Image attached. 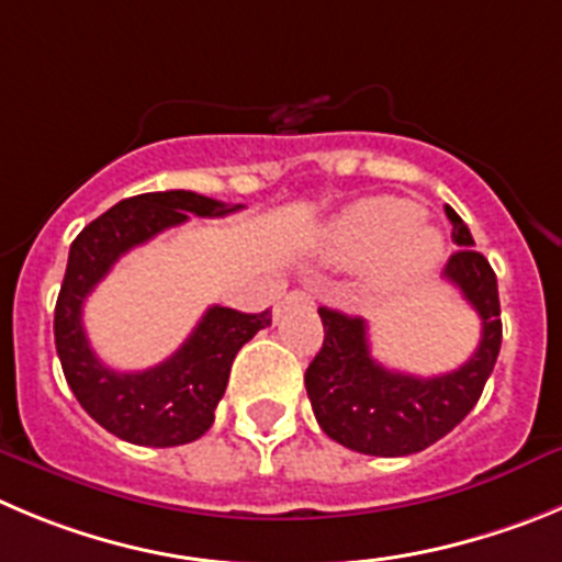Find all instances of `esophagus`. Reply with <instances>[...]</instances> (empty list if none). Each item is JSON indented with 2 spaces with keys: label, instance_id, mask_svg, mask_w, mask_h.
<instances>
[{
  "label": "esophagus",
  "instance_id": "1",
  "mask_svg": "<svg viewBox=\"0 0 562 562\" xmlns=\"http://www.w3.org/2000/svg\"><path fill=\"white\" fill-rule=\"evenodd\" d=\"M295 306L312 308V306H315V301H312V295H308V292H290V295H286L284 301L278 303L276 315H281V312H286V308H295Z\"/></svg>",
  "mask_w": 562,
  "mask_h": 562
}]
</instances>
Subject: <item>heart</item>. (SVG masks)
<instances>
[{
    "label": "heart",
    "mask_w": 562,
    "mask_h": 562,
    "mask_svg": "<svg viewBox=\"0 0 562 562\" xmlns=\"http://www.w3.org/2000/svg\"><path fill=\"white\" fill-rule=\"evenodd\" d=\"M420 209L401 198H364L334 220L323 234L321 254L328 265L357 267L375 261V284L404 286L420 281L440 259L437 231L418 223Z\"/></svg>",
    "instance_id": "1"
}]
</instances>
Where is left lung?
I'll list each match as a JSON object with an SVG mask.
<instances>
[{"label": "left lung", "mask_w": 562, "mask_h": 562, "mask_svg": "<svg viewBox=\"0 0 562 562\" xmlns=\"http://www.w3.org/2000/svg\"><path fill=\"white\" fill-rule=\"evenodd\" d=\"M451 254L442 278L462 292L482 321V337L465 364L451 373L420 375L387 370L370 357L362 317L321 306L323 348L306 368V393L321 429L345 449L370 457H406L429 449L476 406L502 348L496 272L473 247V236L451 205Z\"/></svg>", "instance_id": "8db88e82"}]
</instances>
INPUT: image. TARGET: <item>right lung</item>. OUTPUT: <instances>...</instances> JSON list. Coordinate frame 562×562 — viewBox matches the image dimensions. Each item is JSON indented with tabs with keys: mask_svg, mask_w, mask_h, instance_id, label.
<instances>
[{
	"mask_svg": "<svg viewBox=\"0 0 562 562\" xmlns=\"http://www.w3.org/2000/svg\"><path fill=\"white\" fill-rule=\"evenodd\" d=\"M239 209L187 189L147 192L108 209L71 241L55 303V348L82 409L120 440L169 449L203 437L214 424V409L225 393L236 353L256 331L270 326V308L261 315H245L236 308L211 306L172 357L156 368L120 373L91 351L82 328V303L120 256L136 245L187 223L189 214L225 217Z\"/></svg>",
	"mask_w": 562,
	"mask_h": 562,
	"instance_id": "obj_1",
	"label": "right lung"
}]
</instances>
